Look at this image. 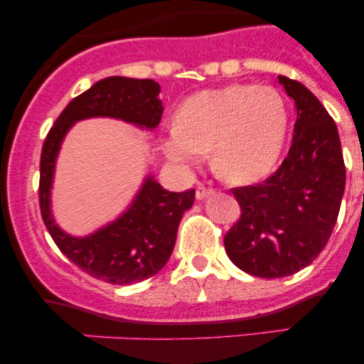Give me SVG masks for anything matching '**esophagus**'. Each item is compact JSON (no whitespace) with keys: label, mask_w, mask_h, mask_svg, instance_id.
Segmentation results:
<instances>
[{"label":"esophagus","mask_w":364,"mask_h":364,"mask_svg":"<svg viewBox=\"0 0 364 364\" xmlns=\"http://www.w3.org/2000/svg\"><path fill=\"white\" fill-rule=\"evenodd\" d=\"M210 195H214V190H212V188H207V186H203V185L196 186V193H195L196 200H205Z\"/></svg>","instance_id":"obj_1"}]
</instances>
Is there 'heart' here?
<instances>
[{
	"instance_id": "b5f03b06",
	"label": "heart",
	"mask_w": 364,
	"mask_h": 364,
	"mask_svg": "<svg viewBox=\"0 0 364 364\" xmlns=\"http://www.w3.org/2000/svg\"><path fill=\"white\" fill-rule=\"evenodd\" d=\"M287 107L272 87L228 85L190 95L176 124L161 140L164 156L181 168L202 164L210 150L212 168L232 185L269 176L287 135Z\"/></svg>"
}]
</instances>
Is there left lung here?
<instances>
[{"mask_svg": "<svg viewBox=\"0 0 364 364\" xmlns=\"http://www.w3.org/2000/svg\"><path fill=\"white\" fill-rule=\"evenodd\" d=\"M294 101L289 154L267 181L235 188L240 220L224 236L228 257L243 272L263 279L292 275L318 257L346 188V166L336 123L303 83L279 77Z\"/></svg>", "mask_w": 364, "mask_h": 364, "instance_id": "left-lung-1", "label": "left lung"}]
</instances>
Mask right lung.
I'll return each instance as SVG.
<instances>
[{"label": "right lung", "mask_w": 364, "mask_h": 364, "mask_svg": "<svg viewBox=\"0 0 364 364\" xmlns=\"http://www.w3.org/2000/svg\"><path fill=\"white\" fill-rule=\"evenodd\" d=\"M159 92L161 85L150 78L99 80L63 109L43 145L39 203L49 235L83 272L118 286L140 282L162 270L173 253L181 217L193 205L195 190L168 191L149 174L123 214L92 235L72 236L56 224L51 210L56 159L66 133L82 119H121L152 132L164 109Z\"/></svg>", "instance_id": "right-lung-1"}]
</instances>
